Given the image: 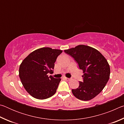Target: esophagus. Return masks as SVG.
I'll return each mask as SVG.
<instances>
[{"mask_svg": "<svg viewBox=\"0 0 124 124\" xmlns=\"http://www.w3.org/2000/svg\"><path fill=\"white\" fill-rule=\"evenodd\" d=\"M64 78L66 80H70L71 79V78H66V77H64Z\"/></svg>", "mask_w": 124, "mask_h": 124, "instance_id": "34e87169", "label": "esophagus"}]
</instances>
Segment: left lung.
<instances>
[{
  "label": "left lung",
  "mask_w": 124,
  "mask_h": 124,
  "mask_svg": "<svg viewBox=\"0 0 124 124\" xmlns=\"http://www.w3.org/2000/svg\"><path fill=\"white\" fill-rule=\"evenodd\" d=\"M64 51L74 58L84 73L79 87L72 90L73 94L82 101L93 98L102 91L109 79L110 67L107 61L98 50L84 45Z\"/></svg>",
  "instance_id": "obj_1"
}]
</instances>
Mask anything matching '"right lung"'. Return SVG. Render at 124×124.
Returning a JSON list of instances; mask_svg holds the SVG:
<instances>
[{
    "label": "right lung",
    "mask_w": 124,
    "mask_h": 124,
    "mask_svg": "<svg viewBox=\"0 0 124 124\" xmlns=\"http://www.w3.org/2000/svg\"><path fill=\"white\" fill-rule=\"evenodd\" d=\"M62 50L42 47L33 51L23 61L19 77L24 89L32 97L44 100L56 93L60 78H54L48 73H54V62Z\"/></svg>",
    "instance_id": "1"
}]
</instances>
